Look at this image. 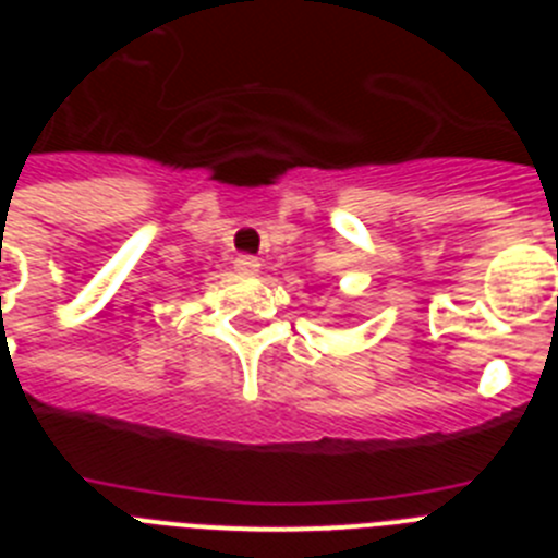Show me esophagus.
Wrapping results in <instances>:
<instances>
[{
    "label": "esophagus",
    "instance_id": "esophagus-1",
    "mask_svg": "<svg viewBox=\"0 0 558 558\" xmlns=\"http://www.w3.org/2000/svg\"><path fill=\"white\" fill-rule=\"evenodd\" d=\"M234 268L245 276H254V274H259V259H256V256H248V254H240L234 259Z\"/></svg>",
    "mask_w": 558,
    "mask_h": 558
}]
</instances>
